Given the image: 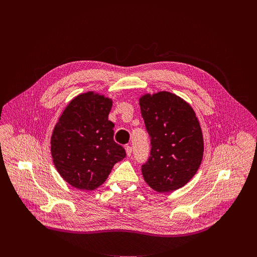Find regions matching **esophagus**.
Wrapping results in <instances>:
<instances>
[{"instance_id":"1","label":"esophagus","mask_w":257,"mask_h":257,"mask_svg":"<svg viewBox=\"0 0 257 257\" xmlns=\"http://www.w3.org/2000/svg\"><path fill=\"white\" fill-rule=\"evenodd\" d=\"M125 151H126L127 156H128V157H131V155H132V146L126 145V146H125Z\"/></svg>"}]
</instances>
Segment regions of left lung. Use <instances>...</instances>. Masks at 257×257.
<instances>
[{"label":"left lung","instance_id":"8db88e82","mask_svg":"<svg viewBox=\"0 0 257 257\" xmlns=\"http://www.w3.org/2000/svg\"><path fill=\"white\" fill-rule=\"evenodd\" d=\"M139 104L152 145L141 167L143 178L158 192L177 190L193 178L202 161L199 121L188 102L168 91L144 94Z\"/></svg>","mask_w":257,"mask_h":257}]
</instances>
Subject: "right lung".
Returning a JSON list of instances; mask_svg holds the SVG:
<instances>
[{
    "label": "right lung",
    "instance_id": "1",
    "mask_svg": "<svg viewBox=\"0 0 257 257\" xmlns=\"http://www.w3.org/2000/svg\"><path fill=\"white\" fill-rule=\"evenodd\" d=\"M112 104L111 98L93 91L81 93L69 102L54 128L53 162L72 187L96 189L126 157L114 141V123L107 120Z\"/></svg>",
    "mask_w": 257,
    "mask_h": 257
}]
</instances>
